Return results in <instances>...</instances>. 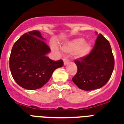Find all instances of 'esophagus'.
Listing matches in <instances>:
<instances>
[{
	"label": "esophagus",
	"instance_id": "34e87169",
	"mask_svg": "<svg viewBox=\"0 0 124 124\" xmlns=\"http://www.w3.org/2000/svg\"><path fill=\"white\" fill-rule=\"evenodd\" d=\"M69 62H70V61H69V60H68V59H67V58H64V64L65 66H66V65H67V64L69 63Z\"/></svg>",
	"mask_w": 124,
	"mask_h": 124
}]
</instances>
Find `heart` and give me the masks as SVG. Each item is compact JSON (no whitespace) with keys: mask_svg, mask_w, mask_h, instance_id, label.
<instances>
[{"mask_svg":"<svg viewBox=\"0 0 124 124\" xmlns=\"http://www.w3.org/2000/svg\"><path fill=\"white\" fill-rule=\"evenodd\" d=\"M53 49L55 52H58V49L56 46L53 47ZM62 49L68 53H75L77 58H83L87 56L91 52V44L88 42H85L83 38H78L64 45L62 47Z\"/></svg>","mask_w":124,"mask_h":124,"instance_id":"1","label":"heart"}]
</instances>
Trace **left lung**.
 <instances>
[{
    "instance_id": "left-lung-1",
    "label": "left lung",
    "mask_w": 124,
    "mask_h": 124,
    "mask_svg": "<svg viewBox=\"0 0 124 124\" xmlns=\"http://www.w3.org/2000/svg\"><path fill=\"white\" fill-rule=\"evenodd\" d=\"M75 63L78 71L72 80L80 89L91 91L103 87L110 79L115 66L109 41L99 34L90 53Z\"/></svg>"
}]
</instances>
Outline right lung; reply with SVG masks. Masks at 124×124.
<instances>
[{"mask_svg": "<svg viewBox=\"0 0 124 124\" xmlns=\"http://www.w3.org/2000/svg\"><path fill=\"white\" fill-rule=\"evenodd\" d=\"M39 31L24 33L15 42L9 57V68L15 81L28 90L37 89L50 79L54 70L64 66L46 56L50 48Z\"/></svg>", "mask_w": 124, "mask_h": 124, "instance_id": "obj_1", "label": "right lung"}]
</instances>
